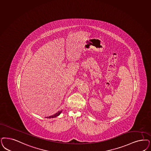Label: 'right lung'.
Masks as SVG:
<instances>
[{"label":"right lung","instance_id":"right-lung-1","mask_svg":"<svg viewBox=\"0 0 151 151\" xmlns=\"http://www.w3.org/2000/svg\"><path fill=\"white\" fill-rule=\"evenodd\" d=\"M61 112H62V111H58L57 113H56V114H53V115H51V116H47L46 118H55V117H56V116H58L60 114Z\"/></svg>","mask_w":151,"mask_h":151}]
</instances>
